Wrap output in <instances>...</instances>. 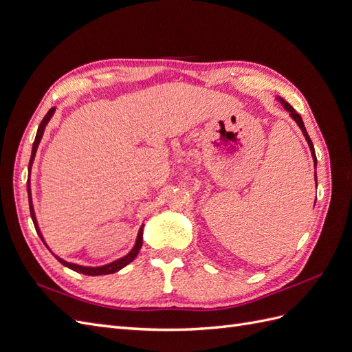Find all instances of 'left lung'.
Here are the masks:
<instances>
[{
  "mask_svg": "<svg viewBox=\"0 0 352 352\" xmlns=\"http://www.w3.org/2000/svg\"><path fill=\"white\" fill-rule=\"evenodd\" d=\"M276 100H278V101L283 105V109H285L287 113H289V116L295 120V123H296L298 126H300V129L302 131V135H304V138H305V141H307L308 146H310L311 157H313V162H314V168H316V166H317V158H316V153H314V145H313V142H311V140H310V136H308V133H307V131H305V126H304V122H302V119H301V116L298 114V113L294 110L292 105H289V102H286L283 98L276 97ZM314 179H316V182H317L316 172H314ZM314 204H316V202H314Z\"/></svg>",
  "mask_w": 352,
  "mask_h": 352,
  "instance_id": "1",
  "label": "left lung"
}]
</instances>
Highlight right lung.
<instances>
[{
	"instance_id": "obj_1",
	"label": "right lung",
	"mask_w": 352,
	"mask_h": 352,
	"mask_svg": "<svg viewBox=\"0 0 352 352\" xmlns=\"http://www.w3.org/2000/svg\"><path fill=\"white\" fill-rule=\"evenodd\" d=\"M54 113H56V107L50 109V111L45 114V117H44V119H42V122H41V124H39V127H38V132H36V136H35V142H34V145H32V154H30V162H29V177H28V198H29L30 217H32V221H34V225H35V229H36V232H38L39 238L42 239V242H44V245H45V247H47L48 250H50V247H48V243L45 242V239H44V235H42V232H41V229H39L38 220H36V216H35L34 202H32V189H30V170H32V164H34V160H35V155H36V150H38V146H39V142H41V140H42V136H44L45 127H47L48 122L51 120V117L54 116ZM142 232H144V225L140 228V230H138V236H136V241H135L133 248H132L129 252H127V254L124 255V257H122V258H117V260H114V261H111V263H109V264L98 265V267H89V265H80V264H76V263H69V261H66V260L60 258L58 255H56V254L52 252L51 250H50V252H52V255H54V257H56V258H57V260H58V261H60L63 265H66V267H69L70 270H74V272H78V273H82V274H88V276L111 274V273H116V272H119L120 269L126 267L127 264H129L131 261H133V260L136 258L138 252H140V250H141V247H142Z\"/></svg>"
}]
</instances>
